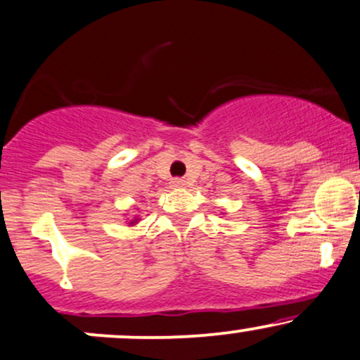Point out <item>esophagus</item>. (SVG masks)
<instances>
[{"label": "esophagus", "mask_w": 360, "mask_h": 360, "mask_svg": "<svg viewBox=\"0 0 360 360\" xmlns=\"http://www.w3.org/2000/svg\"><path fill=\"white\" fill-rule=\"evenodd\" d=\"M171 186H172L174 189H181V188L186 186V181L179 179V177H177V179H172V181H171Z\"/></svg>", "instance_id": "esophagus-1"}]
</instances>
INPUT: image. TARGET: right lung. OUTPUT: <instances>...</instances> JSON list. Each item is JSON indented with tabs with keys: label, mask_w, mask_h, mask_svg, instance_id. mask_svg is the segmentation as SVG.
I'll use <instances>...</instances> for the list:
<instances>
[{
	"label": "right lung",
	"mask_w": 360,
	"mask_h": 360,
	"mask_svg": "<svg viewBox=\"0 0 360 360\" xmlns=\"http://www.w3.org/2000/svg\"><path fill=\"white\" fill-rule=\"evenodd\" d=\"M138 220H140V219H138V217H135V219H133V220H129V225H136Z\"/></svg>",
	"instance_id": "add662e5"
}]
</instances>
